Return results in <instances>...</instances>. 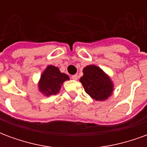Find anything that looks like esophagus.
Here are the masks:
<instances>
[{
    "label": "esophagus",
    "instance_id": "esophagus-1",
    "mask_svg": "<svg viewBox=\"0 0 147 147\" xmlns=\"http://www.w3.org/2000/svg\"><path fill=\"white\" fill-rule=\"evenodd\" d=\"M71 80H78V76H77V75H73V76H71Z\"/></svg>",
    "mask_w": 147,
    "mask_h": 147
}]
</instances>
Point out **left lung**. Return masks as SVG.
<instances>
[{
	"label": "left lung",
	"mask_w": 147,
	"mask_h": 147,
	"mask_svg": "<svg viewBox=\"0 0 147 147\" xmlns=\"http://www.w3.org/2000/svg\"><path fill=\"white\" fill-rule=\"evenodd\" d=\"M80 78L87 94L96 101H105L113 94V83L108 75L96 65H88L83 68Z\"/></svg>",
	"instance_id": "8db88e82"
}]
</instances>
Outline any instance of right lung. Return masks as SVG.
<instances>
[{
	"label": "right lung",
	"mask_w": 147,
	"mask_h": 147,
	"mask_svg": "<svg viewBox=\"0 0 147 147\" xmlns=\"http://www.w3.org/2000/svg\"><path fill=\"white\" fill-rule=\"evenodd\" d=\"M69 80L66 74L61 73L59 68L49 65L41 76L38 82V90L45 96L57 94L64 81Z\"/></svg>",
	"instance_id": "right-lung-1"
}]
</instances>
